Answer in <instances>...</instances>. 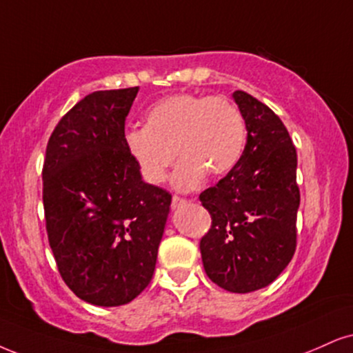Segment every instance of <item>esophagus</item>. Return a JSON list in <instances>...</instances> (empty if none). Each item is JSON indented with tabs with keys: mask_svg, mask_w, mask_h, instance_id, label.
Listing matches in <instances>:
<instances>
[{
	"mask_svg": "<svg viewBox=\"0 0 353 353\" xmlns=\"http://www.w3.org/2000/svg\"><path fill=\"white\" fill-rule=\"evenodd\" d=\"M186 199L185 198H180V196H173L172 198V208L173 210H178V208L181 206V204H185Z\"/></svg>",
	"mask_w": 353,
	"mask_h": 353,
	"instance_id": "obj_1",
	"label": "esophagus"
}]
</instances>
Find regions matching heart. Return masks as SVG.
I'll return each mask as SVG.
<instances>
[{
  "label": "heart",
  "mask_w": 353,
  "mask_h": 353,
  "mask_svg": "<svg viewBox=\"0 0 353 353\" xmlns=\"http://www.w3.org/2000/svg\"><path fill=\"white\" fill-rule=\"evenodd\" d=\"M245 136L242 112L228 98L180 93L152 104L145 128L129 130L124 145L149 185H162L180 157L172 185L186 191L196 188L206 173L223 176L236 167Z\"/></svg>",
  "instance_id": "1"
}]
</instances>
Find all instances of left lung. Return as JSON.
Listing matches in <instances>:
<instances>
[{
	"label": "left lung",
	"mask_w": 353,
	"mask_h": 353,
	"mask_svg": "<svg viewBox=\"0 0 353 353\" xmlns=\"http://www.w3.org/2000/svg\"><path fill=\"white\" fill-rule=\"evenodd\" d=\"M232 98L247 143L236 167L199 194L212 219L199 250L211 281L230 293H250L275 281L296 250L298 157L267 104L241 90Z\"/></svg>",
	"instance_id": "left-lung-1"
}]
</instances>
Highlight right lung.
<instances>
[{
	"label": "right lung",
	"mask_w": 353,
	"mask_h": 353,
	"mask_svg": "<svg viewBox=\"0 0 353 353\" xmlns=\"http://www.w3.org/2000/svg\"><path fill=\"white\" fill-rule=\"evenodd\" d=\"M139 86L85 97L59 121L43 160V211L63 281L94 306H121L154 275L172 194L142 180L124 145Z\"/></svg>",
	"instance_id": "obj_1"
}]
</instances>
